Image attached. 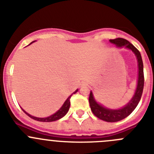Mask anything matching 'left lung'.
<instances>
[{
  "instance_id": "8db88e82",
  "label": "left lung",
  "mask_w": 154,
  "mask_h": 154,
  "mask_svg": "<svg viewBox=\"0 0 154 154\" xmlns=\"http://www.w3.org/2000/svg\"><path fill=\"white\" fill-rule=\"evenodd\" d=\"M109 42L111 43H113L118 47H126L129 49L132 50L135 53L136 56L138 61V67H139V74H138V83H137V89L136 92L133 96V99L129 102L126 106L123 108L119 109H109L105 108L102 106L101 105L98 104L95 99H94L92 92H90L89 98V106L91 107V110L93 112V114L96 117L102 119L106 122H109V123H114V122H118L119 120L125 119L130 115L133 110L135 109L137 106L140 100L141 96L143 94L144 85V74H143V64L142 58H141L140 52L139 51L137 48L128 42L127 40L124 38H118L116 39H110Z\"/></svg>"
}]
</instances>
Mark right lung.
<instances>
[{
	"label": "right lung",
	"instance_id": "1",
	"mask_svg": "<svg viewBox=\"0 0 154 154\" xmlns=\"http://www.w3.org/2000/svg\"><path fill=\"white\" fill-rule=\"evenodd\" d=\"M32 42H31V43H32ZM77 91H78V89L75 91V92H73V93L72 94V95H71V96H69L67 99H66V101L64 103L63 106L61 107V109L58 110V112H56L55 114H53V115L50 116H48V117H46V118L35 117V116H31L30 114H28V112H25L24 109H22V110L24 111V112H25V113L27 114V115L28 116H29V117H31V119H35V120L40 121V122H53V121H56V120H58V119H61V118L63 117L67 113L68 111H69V107H70L71 97H72V96L73 94L76 93V92H77Z\"/></svg>",
	"mask_w": 154,
	"mask_h": 154
}]
</instances>
